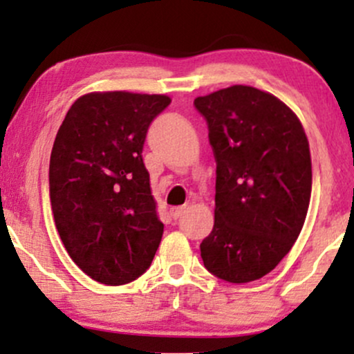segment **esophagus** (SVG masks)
Returning <instances> with one entry per match:
<instances>
[{"label": "esophagus", "mask_w": 354, "mask_h": 354, "mask_svg": "<svg viewBox=\"0 0 354 354\" xmlns=\"http://www.w3.org/2000/svg\"><path fill=\"white\" fill-rule=\"evenodd\" d=\"M185 211H186L185 206H176V208H171V211H169V213H171V216L174 219H178V218L183 216V213H185Z\"/></svg>", "instance_id": "esophagus-1"}]
</instances>
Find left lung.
<instances>
[{
  "label": "left lung",
  "mask_w": 354,
  "mask_h": 354,
  "mask_svg": "<svg viewBox=\"0 0 354 354\" xmlns=\"http://www.w3.org/2000/svg\"><path fill=\"white\" fill-rule=\"evenodd\" d=\"M216 161L213 231L200 245L205 268L250 283L290 253L311 198V156L298 116L253 86L194 100Z\"/></svg>",
  "instance_id": "obj_1"
}]
</instances>
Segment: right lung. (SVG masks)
Returning <instances> with one entry per match:
<instances>
[{"mask_svg":"<svg viewBox=\"0 0 354 354\" xmlns=\"http://www.w3.org/2000/svg\"><path fill=\"white\" fill-rule=\"evenodd\" d=\"M165 95L89 93L68 109L53 145L50 200L68 254L95 281L120 286L151 265L163 223L143 146Z\"/></svg>","mask_w":354,"mask_h":354,"instance_id":"obj_1","label":"right lung"}]
</instances>
